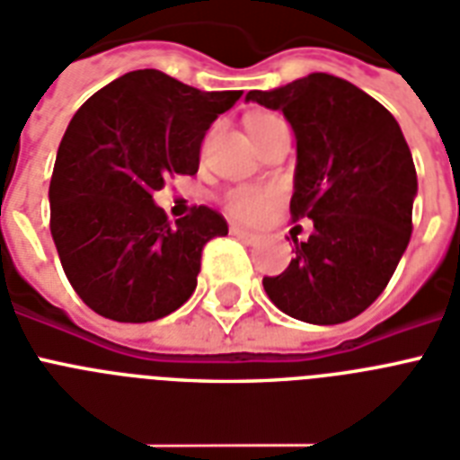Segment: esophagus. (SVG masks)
<instances>
[{"instance_id": "34e87169", "label": "esophagus", "mask_w": 460, "mask_h": 460, "mask_svg": "<svg viewBox=\"0 0 460 460\" xmlns=\"http://www.w3.org/2000/svg\"><path fill=\"white\" fill-rule=\"evenodd\" d=\"M231 234H234V236H238L241 241H245V243H255L257 241V234H252V231H248V229H243V226H238V224H231Z\"/></svg>"}]
</instances>
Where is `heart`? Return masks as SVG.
<instances>
[{
	"label": "heart",
	"mask_w": 460,
	"mask_h": 460,
	"mask_svg": "<svg viewBox=\"0 0 460 460\" xmlns=\"http://www.w3.org/2000/svg\"><path fill=\"white\" fill-rule=\"evenodd\" d=\"M283 122L276 115H257L250 122V132H264L269 127ZM276 203V191L267 189V186H236L224 196V205L231 215H236L241 219H257L262 217L264 212L271 210V205Z\"/></svg>",
	"instance_id": "heart-1"
}]
</instances>
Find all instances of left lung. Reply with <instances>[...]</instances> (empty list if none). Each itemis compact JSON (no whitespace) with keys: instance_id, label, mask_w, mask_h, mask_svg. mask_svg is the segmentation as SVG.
Wrapping results in <instances>:
<instances>
[{"instance_id":"8db88e82","label":"left lung","mask_w":460,"mask_h":460,"mask_svg":"<svg viewBox=\"0 0 460 460\" xmlns=\"http://www.w3.org/2000/svg\"><path fill=\"white\" fill-rule=\"evenodd\" d=\"M245 101L281 111L297 139L293 222L314 231L295 241L279 276H264L269 300L293 319L333 326L359 316L390 283L411 238L418 191L411 151L385 106L328 73Z\"/></svg>"}]
</instances>
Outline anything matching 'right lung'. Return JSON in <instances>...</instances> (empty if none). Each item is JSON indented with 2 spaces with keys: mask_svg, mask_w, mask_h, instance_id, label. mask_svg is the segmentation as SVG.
Segmentation results:
<instances>
[{
  "mask_svg": "<svg viewBox=\"0 0 460 460\" xmlns=\"http://www.w3.org/2000/svg\"><path fill=\"white\" fill-rule=\"evenodd\" d=\"M241 94L146 68L73 115L49 184V226L70 286L96 314L146 323L193 295L205 243L229 234L226 219L198 205L172 226L153 193L167 177L196 174L205 132Z\"/></svg>",
  "mask_w": 460,
  "mask_h": 460,
  "instance_id": "add662e5",
  "label": "right lung"
}]
</instances>
